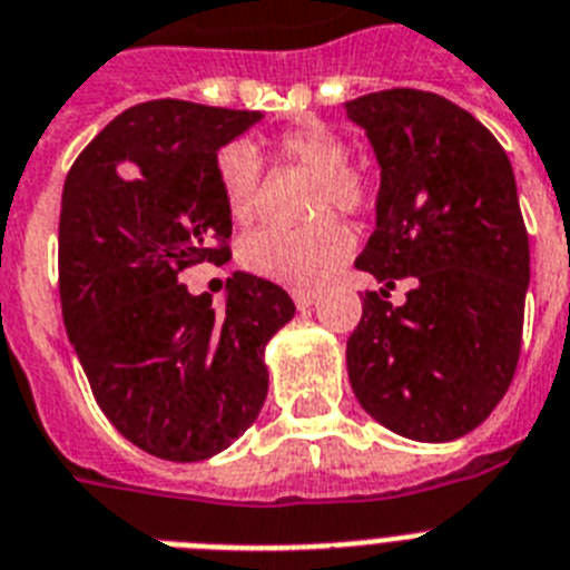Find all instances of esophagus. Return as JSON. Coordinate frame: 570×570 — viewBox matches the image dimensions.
Returning a JSON list of instances; mask_svg holds the SVG:
<instances>
[{
	"mask_svg": "<svg viewBox=\"0 0 570 570\" xmlns=\"http://www.w3.org/2000/svg\"><path fill=\"white\" fill-rule=\"evenodd\" d=\"M315 298H318V289H292V301H295V306H309Z\"/></svg>",
	"mask_w": 570,
	"mask_h": 570,
	"instance_id": "esophagus-1",
	"label": "esophagus"
}]
</instances>
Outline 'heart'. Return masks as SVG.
I'll return each mask as SVG.
<instances>
[{
  "mask_svg": "<svg viewBox=\"0 0 570 570\" xmlns=\"http://www.w3.org/2000/svg\"><path fill=\"white\" fill-rule=\"evenodd\" d=\"M272 155L284 166L313 171L309 212L321 215L306 226H264L240 244V264L255 275L289 286H315L333 275L353 246V237L335 215H364L373 206V180L364 168L350 163V142L324 122L292 126L269 140ZM217 186L226 212L235 224H249L255 217L264 163L244 142L220 148L215 160Z\"/></svg>",
  "mask_w": 570,
  "mask_h": 570,
  "instance_id": "heart-1",
  "label": "heart"
}]
</instances>
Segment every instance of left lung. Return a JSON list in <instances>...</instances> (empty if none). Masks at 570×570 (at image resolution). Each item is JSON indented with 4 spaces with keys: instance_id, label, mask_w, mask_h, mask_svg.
I'll list each match as a JSON object with an SVG mask.
<instances>
[{
    "instance_id": "8db88e82",
    "label": "left lung",
    "mask_w": 570,
    "mask_h": 570,
    "mask_svg": "<svg viewBox=\"0 0 570 570\" xmlns=\"http://www.w3.org/2000/svg\"><path fill=\"white\" fill-rule=\"evenodd\" d=\"M381 166L375 232L355 266L394 288L364 295L346 341L361 407L415 442H453L493 413L522 350L528 229L504 148L482 122L419 88L346 102Z\"/></svg>"
}]
</instances>
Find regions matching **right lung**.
Returning a JSON list of instances; mask_svg holds the SVG:
<instances>
[{
	"label": "right lung",
	"mask_w": 570,
	"mask_h": 570,
	"mask_svg": "<svg viewBox=\"0 0 570 570\" xmlns=\"http://www.w3.org/2000/svg\"><path fill=\"white\" fill-rule=\"evenodd\" d=\"M261 111L151 100L114 117L73 160L59 212V301L108 422L168 462L229 448L264 407V346L295 315L272 281L235 272L226 306L180 284L224 264L232 217L217 148Z\"/></svg>",
	"instance_id": "right-lung-1"
}]
</instances>
